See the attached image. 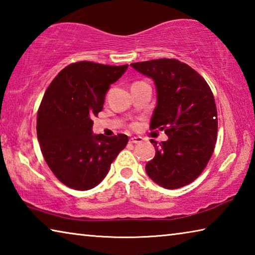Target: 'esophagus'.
<instances>
[{
  "label": "esophagus",
  "mask_w": 255,
  "mask_h": 255,
  "mask_svg": "<svg viewBox=\"0 0 255 255\" xmlns=\"http://www.w3.org/2000/svg\"><path fill=\"white\" fill-rule=\"evenodd\" d=\"M131 144H140L141 141H143V138L141 137H131L130 139H129Z\"/></svg>",
  "instance_id": "34e87169"
}]
</instances>
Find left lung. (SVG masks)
I'll return each mask as SVG.
<instances>
[{"label":"left lung","mask_w":255,"mask_h":255,"mask_svg":"<svg viewBox=\"0 0 255 255\" xmlns=\"http://www.w3.org/2000/svg\"><path fill=\"white\" fill-rule=\"evenodd\" d=\"M130 65L153 79L157 105L149 128L169 137L159 144L150 139L156 153L146 164V173L163 188H182L201 174L214 153L218 119L213 92L204 77L178 59Z\"/></svg>","instance_id":"1"}]
</instances>
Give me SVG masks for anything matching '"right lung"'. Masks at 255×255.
<instances>
[{"label": "right lung", "mask_w": 255, "mask_h": 255, "mask_svg": "<svg viewBox=\"0 0 255 255\" xmlns=\"http://www.w3.org/2000/svg\"><path fill=\"white\" fill-rule=\"evenodd\" d=\"M128 65L77 62L51 81L37 115V136L47 165L60 182L89 190L106 178L111 163L128 143L124 133H92V118L105 103L110 85Z\"/></svg>", "instance_id": "add662e5"}]
</instances>
